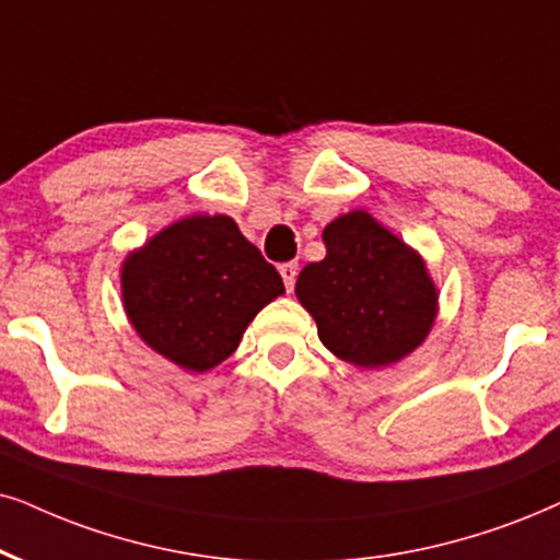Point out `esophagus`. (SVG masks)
Returning a JSON list of instances; mask_svg holds the SVG:
<instances>
[{
  "label": "esophagus",
  "instance_id": "1",
  "mask_svg": "<svg viewBox=\"0 0 560 560\" xmlns=\"http://www.w3.org/2000/svg\"><path fill=\"white\" fill-rule=\"evenodd\" d=\"M279 273H281V279H284L287 292H292L294 281H296V264H281L279 266Z\"/></svg>",
  "mask_w": 560,
  "mask_h": 560
}]
</instances>
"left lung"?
<instances>
[{
	"mask_svg": "<svg viewBox=\"0 0 560 560\" xmlns=\"http://www.w3.org/2000/svg\"><path fill=\"white\" fill-rule=\"evenodd\" d=\"M323 243L328 256L304 266L294 287L323 346L357 366H387L413 351L436 315L421 258L366 211L330 222Z\"/></svg>",
	"mask_w": 560,
	"mask_h": 560,
	"instance_id": "left-lung-1",
	"label": "left lung"
}]
</instances>
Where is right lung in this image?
Returning <instances> with one entry per match:
<instances>
[{
	"mask_svg": "<svg viewBox=\"0 0 560 560\" xmlns=\"http://www.w3.org/2000/svg\"><path fill=\"white\" fill-rule=\"evenodd\" d=\"M121 284L139 336L194 372L224 362L258 310L284 292L279 271L224 214L162 230L126 258Z\"/></svg>",
	"mask_w": 560,
	"mask_h": 560,
	"instance_id": "right-lung-1",
	"label": "right lung"
}]
</instances>
